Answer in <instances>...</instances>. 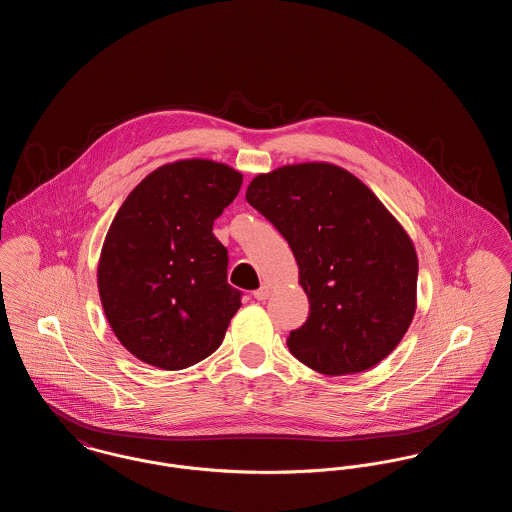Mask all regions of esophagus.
Listing matches in <instances>:
<instances>
[{
	"label": "esophagus",
	"instance_id": "34e87169",
	"mask_svg": "<svg viewBox=\"0 0 512 512\" xmlns=\"http://www.w3.org/2000/svg\"><path fill=\"white\" fill-rule=\"evenodd\" d=\"M253 295H255V299L265 301V299H268V295H270V288H268V286H261Z\"/></svg>",
	"mask_w": 512,
	"mask_h": 512
}]
</instances>
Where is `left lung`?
<instances>
[{
    "instance_id": "obj_1",
    "label": "left lung",
    "mask_w": 512,
    "mask_h": 512,
    "mask_svg": "<svg viewBox=\"0 0 512 512\" xmlns=\"http://www.w3.org/2000/svg\"><path fill=\"white\" fill-rule=\"evenodd\" d=\"M245 199L286 238L309 297V318L288 347L328 376L384 361L416 311L413 240L357 176L332 163L257 174Z\"/></svg>"
}]
</instances>
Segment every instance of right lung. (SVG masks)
I'll list each match as a JSON object with an SVG mask.
<instances>
[{
    "label": "right lung",
    "mask_w": 512,
    "mask_h": 512,
    "mask_svg": "<svg viewBox=\"0 0 512 512\" xmlns=\"http://www.w3.org/2000/svg\"><path fill=\"white\" fill-rule=\"evenodd\" d=\"M242 180L224 163L182 159L149 172L124 199L101 247L98 290L136 359L180 370L219 349L242 293L226 280L228 251L213 222Z\"/></svg>",
    "instance_id": "add662e5"
}]
</instances>
